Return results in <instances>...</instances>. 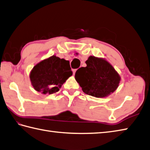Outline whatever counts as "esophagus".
I'll list each match as a JSON object with an SVG mask.
<instances>
[{
    "instance_id": "obj_1",
    "label": "esophagus",
    "mask_w": 150,
    "mask_h": 150,
    "mask_svg": "<svg viewBox=\"0 0 150 150\" xmlns=\"http://www.w3.org/2000/svg\"><path fill=\"white\" fill-rule=\"evenodd\" d=\"M76 71H77V69H73V75H75V73L76 72Z\"/></svg>"
}]
</instances>
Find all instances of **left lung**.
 <instances>
[{
    "label": "left lung",
    "mask_w": 150,
    "mask_h": 150,
    "mask_svg": "<svg viewBox=\"0 0 150 150\" xmlns=\"http://www.w3.org/2000/svg\"><path fill=\"white\" fill-rule=\"evenodd\" d=\"M75 73V79L86 94L97 98L107 97L116 90L120 77L110 64L103 59L90 56Z\"/></svg>",
    "instance_id": "1"
}]
</instances>
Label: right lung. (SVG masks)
I'll return each mask as SVG.
<instances>
[{
    "label": "right lung",
    "instance_id": "1",
    "mask_svg": "<svg viewBox=\"0 0 150 150\" xmlns=\"http://www.w3.org/2000/svg\"><path fill=\"white\" fill-rule=\"evenodd\" d=\"M72 74L69 60L53 55L35 66L30 77L36 91L43 94H53L59 91Z\"/></svg>",
    "mask_w": 150,
    "mask_h": 150
}]
</instances>
